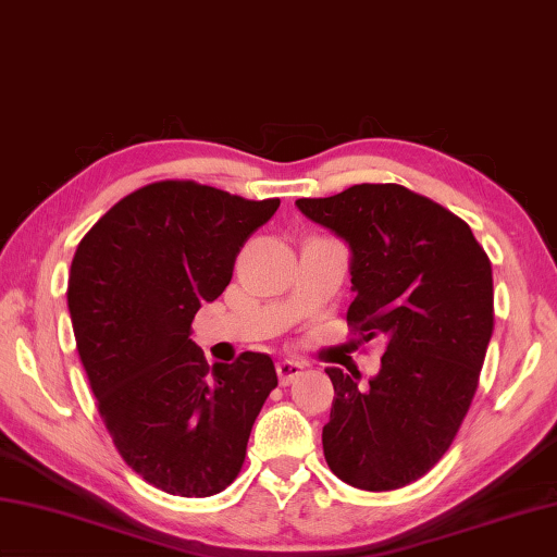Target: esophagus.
Returning <instances> with one entry per match:
<instances>
[{
    "label": "esophagus",
    "mask_w": 557,
    "mask_h": 557,
    "mask_svg": "<svg viewBox=\"0 0 557 557\" xmlns=\"http://www.w3.org/2000/svg\"><path fill=\"white\" fill-rule=\"evenodd\" d=\"M301 372H304V364L294 362V359H282V362H277V376H280L282 386L292 384V381L297 379Z\"/></svg>",
    "instance_id": "obj_1"
}]
</instances>
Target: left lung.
I'll return each instance as SVG.
<instances>
[{
  "mask_svg": "<svg viewBox=\"0 0 557 557\" xmlns=\"http://www.w3.org/2000/svg\"><path fill=\"white\" fill-rule=\"evenodd\" d=\"M297 207L350 244V333L386 343L369 388L325 369V461L369 493L406 487L446 454L473 403L495 329L493 265L461 216L406 185L359 183Z\"/></svg>",
  "mask_w": 557,
  "mask_h": 557,
  "instance_id": "1",
  "label": "left lung"
}]
</instances>
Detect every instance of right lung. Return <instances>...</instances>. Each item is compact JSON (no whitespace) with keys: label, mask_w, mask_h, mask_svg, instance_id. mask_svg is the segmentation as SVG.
<instances>
[{"label":"right lung","mask_w":557,"mask_h":557,"mask_svg":"<svg viewBox=\"0 0 557 557\" xmlns=\"http://www.w3.org/2000/svg\"><path fill=\"white\" fill-rule=\"evenodd\" d=\"M280 207L195 181L125 195L76 246L67 307L115 449L163 493L210 497L236 481L277 386L272 359L207 364L190 323L232 280L238 250Z\"/></svg>","instance_id":"add662e5"}]
</instances>
